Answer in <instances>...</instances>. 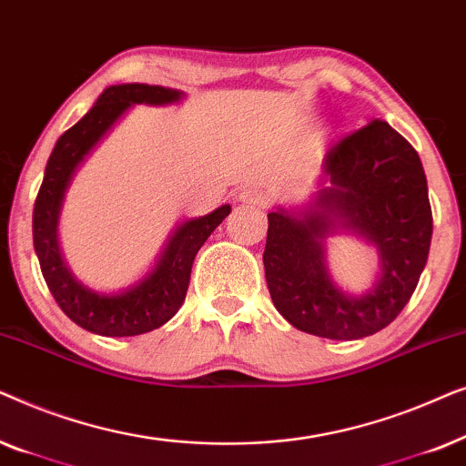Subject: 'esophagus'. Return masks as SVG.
I'll return each instance as SVG.
<instances>
[{
	"label": "esophagus",
	"mask_w": 466,
	"mask_h": 466,
	"mask_svg": "<svg viewBox=\"0 0 466 466\" xmlns=\"http://www.w3.org/2000/svg\"><path fill=\"white\" fill-rule=\"evenodd\" d=\"M238 199L241 203H246V206H265L267 195L260 188H257V187H248V188H241L239 190Z\"/></svg>",
	"instance_id": "1"
}]
</instances>
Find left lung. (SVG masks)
Listing matches in <instances>:
<instances>
[{
	"label": "left lung",
	"mask_w": 466,
	"mask_h": 466,
	"mask_svg": "<svg viewBox=\"0 0 466 466\" xmlns=\"http://www.w3.org/2000/svg\"><path fill=\"white\" fill-rule=\"evenodd\" d=\"M305 208L267 214L265 278L292 327L327 339H360L400 314L422 276L432 238L429 187L418 152L384 120L333 146ZM343 230L379 250L373 289L348 296L329 278L326 238Z\"/></svg>",
	"instance_id": "obj_1"
}]
</instances>
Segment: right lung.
Segmentation results:
<instances>
[{"label": "right lung", "instance_id": "obj_1", "mask_svg": "<svg viewBox=\"0 0 466 466\" xmlns=\"http://www.w3.org/2000/svg\"><path fill=\"white\" fill-rule=\"evenodd\" d=\"M180 99H184V93L177 88L139 82L107 86L91 110L56 139L44 169L34 208V246L42 276L69 320L95 335H142L171 320L187 297L197 252L214 228L231 214V206L225 203L206 216L180 222L169 235L152 269L136 284L110 295L78 282L63 258L59 246L61 208L69 184L85 158L131 106H171Z\"/></svg>", "mask_w": 466, "mask_h": 466}]
</instances>
